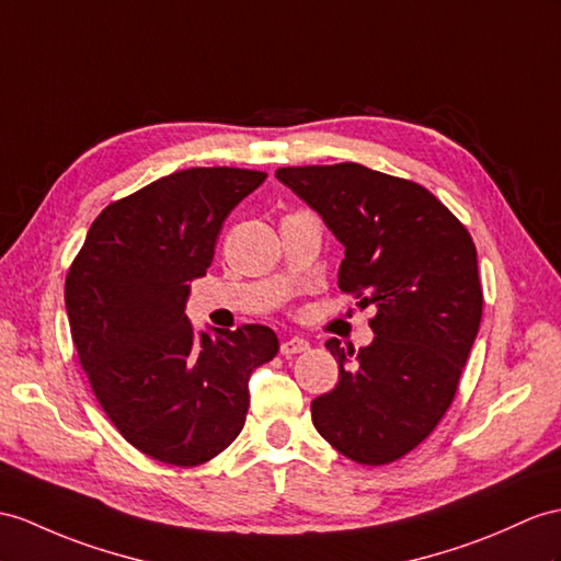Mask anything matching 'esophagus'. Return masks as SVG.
Segmentation results:
<instances>
[{
	"label": "esophagus",
	"mask_w": 561,
	"mask_h": 561,
	"mask_svg": "<svg viewBox=\"0 0 561 561\" xmlns=\"http://www.w3.org/2000/svg\"><path fill=\"white\" fill-rule=\"evenodd\" d=\"M309 350V343L305 337H299V335H290V337H285L283 343H280V354L283 357H293V354H299V352H307Z\"/></svg>",
	"instance_id": "1"
}]
</instances>
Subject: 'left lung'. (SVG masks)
I'll return each instance as SVG.
<instances>
[{"instance_id": "left-lung-1", "label": "left lung", "mask_w": 561, "mask_h": 561, "mask_svg": "<svg viewBox=\"0 0 561 561\" xmlns=\"http://www.w3.org/2000/svg\"><path fill=\"white\" fill-rule=\"evenodd\" d=\"M276 178L317 211L345 248L343 293L374 307V343L331 350L337 386L311 402V421L359 463L404 457L453 404L481 325L476 244L443 202L362 163L288 167Z\"/></svg>"}]
</instances>
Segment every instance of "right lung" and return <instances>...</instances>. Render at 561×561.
I'll use <instances>...</instances> for the list:
<instances>
[{"label":"right lung","mask_w":561,"mask_h":561,"mask_svg":"<svg viewBox=\"0 0 561 561\" xmlns=\"http://www.w3.org/2000/svg\"><path fill=\"white\" fill-rule=\"evenodd\" d=\"M266 181L248 169H185L94 218L66 276L80 366L118 433L173 467H197L238 438L250 376L276 357L266 325L195 331L190 283L207 276L226 216Z\"/></svg>","instance_id":"add662e5"}]
</instances>
